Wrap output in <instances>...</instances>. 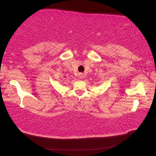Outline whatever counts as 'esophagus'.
Masks as SVG:
<instances>
[{
  "label": "esophagus",
  "mask_w": 156,
  "mask_h": 156,
  "mask_svg": "<svg viewBox=\"0 0 156 156\" xmlns=\"http://www.w3.org/2000/svg\"><path fill=\"white\" fill-rule=\"evenodd\" d=\"M78 77H79V78H80V79H82L83 78V77H84V74L83 73H80L78 74Z\"/></svg>",
  "instance_id": "esophagus-1"
}]
</instances>
